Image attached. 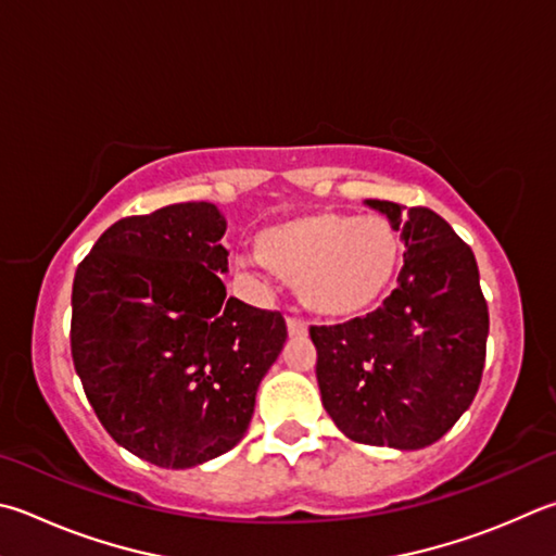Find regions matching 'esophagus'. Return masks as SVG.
<instances>
[{
  "instance_id": "esophagus-1",
  "label": "esophagus",
  "mask_w": 556,
  "mask_h": 556,
  "mask_svg": "<svg viewBox=\"0 0 556 556\" xmlns=\"http://www.w3.org/2000/svg\"><path fill=\"white\" fill-rule=\"evenodd\" d=\"M287 332H289V338H306L308 328L296 318H287Z\"/></svg>"
}]
</instances>
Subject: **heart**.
I'll return each instance as SVG.
<instances>
[{"mask_svg": "<svg viewBox=\"0 0 556 556\" xmlns=\"http://www.w3.org/2000/svg\"><path fill=\"white\" fill-rule=\"evenodd\" d=\"M257 260L294 287L299 304L323 320H355L383 304L403 265V243L377 214L311 211L260 230Z\"/></svg>", "mask_w": 556, "mask_h": 556, "instance_id": "obj_1", "label": "heart"}]
</instances>
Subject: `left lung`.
<instances>
[{"label":"left lung","mask_w":556,"mask_h":556,"mask_svg":"<svg viewBox=\"0 0 556 556\" xmlns=\"http://www.w3.org/2000/svg\"><path fill=\"white\" fill-rule=\"evenodd\" d=\"M401 233L399 289L367 318L311 328L323 408L362 445L422 450L471 406L489 308L471 248L430 208L367 199Z\"/></svg>","instance_id":"1"}]
</instances>
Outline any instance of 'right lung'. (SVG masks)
Here are the masks:
<instances>
[{"instance_id": "right-lung-1", "label": "right lung", "mask_w": 556, "mask_h": 556, "mask_svg": "<svg viewBox=\"0 0 556 556\" xmlns=\"http://www.w3.org/2000/svg\"><path fill=\"white\" fill-rule=\"evenodd\" d=\"M226 216L208 201L121 218L75 271L73 362L121 447L191 469L245 438L287 342L279 313L226 299Z\"/></svg>"}]
</instances>
